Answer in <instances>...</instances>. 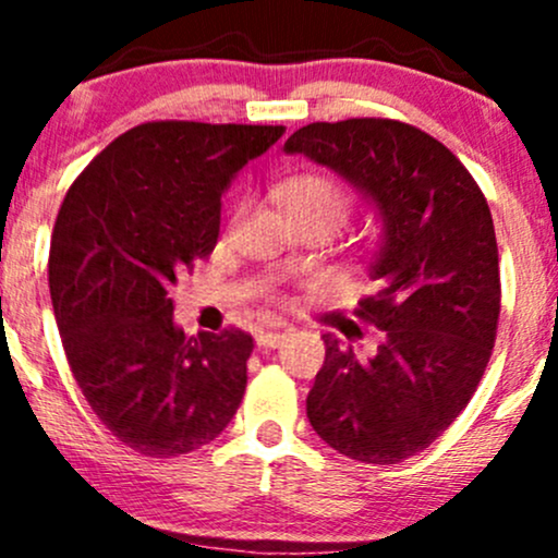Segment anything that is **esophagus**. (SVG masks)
I'll return each mask as SVG.
<instances>
[{"mask_svg":"<svg viewBox=\"0 0 558 558\" xmlns=\"http://www.w3.org/2000/svg\"><path fill=\"white\" fill-rule=\"evenodd\" d=\"M286 332L280 330H259L257 332V345L259 349H278L280 343H283Z\"/></svg>","mask_w":558,"mask_h":558,"instance_id":"obj_1","label":"esophagus"}]
</instances>
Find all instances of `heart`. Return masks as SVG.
I'll list each match as a JSON object with an SVG mask.
<instances>
[{"label":"heart","instance_id":"obj_1","mask_svg":"<svg viewBox=\"0 0 558 558\" xmlns=\"http://www.w3.org/2000/svg\"><path fill=\"white\" fill-rule=\"evenodd\" d=\"M283 198L288 213L317 217V220L328 222L330 230L343 226L356 204L354 194L338 178L319 175V172L299 175L291 183H286Z\"/></svg>","mask_w":558,"mask_h":558}]
</instances>
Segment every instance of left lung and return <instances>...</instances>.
Returning <instances> with one entry per match:
<instances>
[{"label": "left lung", "mask_w": 558, "mask_h": 558, "mask_svg": "<svg viewBox=\"0 0 558 558\" xmlns=\"http://www.w3.org/2000/svg\"><path fill=\"white\" fill-rule=\"evenodd\" d=\"M286 151L354 181L386 222L369 267L375 291L354 310L380 343L356 356L323 336L306 417L343 457L399 464L448 430L488 367L501 312L488 202L451 149L401 120L310 123Z\"/></svg>", "instance_id": "left-lung-1"}]
</instances>
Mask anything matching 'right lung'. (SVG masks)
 <instances>
[{
  "instance_id": "1",
  "label": "right lung",
  "mask_w": 558,
  "mask_h": 558,
  "mask_svg": "<svg viewBox=\"0 0 558 558\" xmlns=\"http://www.w3.org/2000/svg\"><path fill=\"white\" fill-rule=\"evenodd\" d=\"M283 125L141 123L70 183L49 246V293L70 373L120 444L151 459L207 446L246 390L254 338H185L170 286L213 254L220 196Z\"/></svg>"
}]
</instances>
